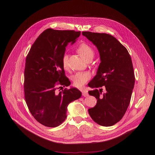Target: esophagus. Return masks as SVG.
<instances>
[{
  "label": "esophagus",
  "mask_w": 155,
  "mask_h": 155,
  "mask_svg": "<svg viewBox=\"0 0 155 155\" xmlns=\"http://www.w3.org/2000/svg\"><path fill=\"white\" fill-rule=\"evenodd\" d=\"M82 96H84V97H86V96H89V94H88V93H87V91H82Z\"/></svg>",
  "instance_id": "esophagus-1"
}]
</instances>
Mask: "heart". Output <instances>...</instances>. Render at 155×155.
Returning a JSON list of instances; mask_svg holds the SVG:
<instances>
[{"label": "heart", "instance_id": "heart-1", "mask_svg": "<svg viewBox=\"0 0 155 155\" xmlns=\"http://www.w3.org/2000/svg\"><path fill=\"white\" fill-rule=\"evenodd\" d=\"M78 53L86 60L92 59L94 56V49L86 43H81L80 44L78 48ZM62 63L65 69L69 68V55L67 53H64L62 57ZM91 75L89 72H80L76 73L72 77L73 83L75 86L81 87L83 86L91 78Z\"/></svg>", "mask_w": 155, "mask_h": 155}]
</instances>
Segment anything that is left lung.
<instances>
[{
	"label": "left lung",
	"instance_id": "obj_1",
	"mask_svg": "<svg viewBox=\"0 0 155 155\" xmlns=\"http://www.w3.org/2000/svg\"><path fill=\"white\" fill-rule=\"evenodd\" d=\"M97 48L101 63L96 75L88 83L95 88L88 91L97 104L88 109L91 118L103 126L120 121L129 105L135 83L131 58L127 49L114 36L105 33L83 32ZM103 87L105 93H102Z\"/></svg>",
	"mask_w": 155,
	"mask_h": 155
}]
</instances>
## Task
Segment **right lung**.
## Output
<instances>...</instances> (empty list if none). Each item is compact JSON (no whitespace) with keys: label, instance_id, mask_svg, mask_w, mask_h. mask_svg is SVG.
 <instances>
[{"label":"right lung","instance_id":"obj_1","mask_svg":"<svg viewBox=\"0 0 155 155\" xmlns=\"http://www.w3.org/2000/svg\"><path fill=\"white\" fill-rule=\"evenodd\" d=\"M80 31L47 29L36 39L26 59L25 97L34 118L42 125L54 127L67 117L68 106L79 99L81 92L75 87L65 89L59 93V86H68L62 63L65 47L74 43Z\"/></svg>","mask_w":155,"mask_h":155}]
</instances>
